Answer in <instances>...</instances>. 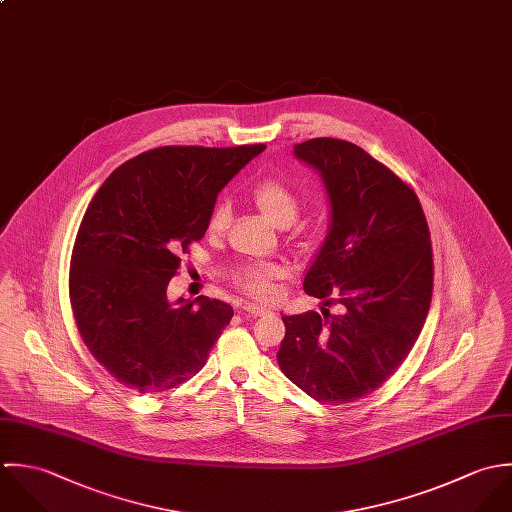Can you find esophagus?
<instances>
[{"instance_id":"1","label":"esophagus","mask_w":512,"mask_h":512,"mask_svg":"<svg viewBox=\"0 0 512 512\" xmlns=\"http://www.w3.org/2000/svg\"><path fill=\"white\" fill-rule=\"evenodd\" d=\"M243 310H245L247 314H251V316H263V314H269V312H271L269 308L259 307V305H253V303H245Z\"/></svg>"}]
</instances>
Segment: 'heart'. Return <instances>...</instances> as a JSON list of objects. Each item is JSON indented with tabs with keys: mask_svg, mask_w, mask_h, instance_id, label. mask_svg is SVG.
Returning a JSON list of instances; mask_svg holds the SVG:
<instances>
[{
	"mask_svg": "<svg viewBox=\"0 0 512 512\" xmlns=\"http://www.w3.org/2000/svg\"><path fill=\"white\" fill-rule=\"evenodd\" d=\"M253 204L275 225L289 227L295 223L301 211L299 194L279 178L261 180L251 192ZM231 221V207L225 200H219L211 207L207 217V229L213 235L225 233ZM277 265H249L237 273V285L255 299H271L275 295V281L281 277Z\"/></svg>",
	"mask_w": 512,
	"mask_h": 512,
	"instance_id": "1",
	"label": "heart"
}]
</instances>
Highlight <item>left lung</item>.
<instances>
[{
	"label": "left lung",
	"instance_id": "1",
	"mask_svg": "<svg viewBox=\"0 0 512 512\" xmlns=\"http://www.w3.org/2000/svg\"><path fill=\"white\" fill-rule=\"evenodd\" d=\"M328 190L330 233L303 289L328 308L283 316V374L320 404L376 392L408 358L431 305L433 251L425 213L388 166L338 138L295 144Z\"/></svg>",
	"mask_w": 512,
	"mask_h": 512
}]
</instances>
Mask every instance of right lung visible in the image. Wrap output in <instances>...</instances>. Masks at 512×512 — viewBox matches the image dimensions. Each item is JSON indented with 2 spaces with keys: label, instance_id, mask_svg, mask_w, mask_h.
I'll return each instance as SVG.
<instances>
[{
  "label": "right lung",
  "instance_id": "obj_1",
  "mask_svg": "<svg viewBox=\"0 0 512 512\" xmlns=\"http://www.w3.org/2000/svg\"><path fill=\"white\" fill-rule=\"evenodd\" d=\"M265 144L160 146L118 166L87 207L73 245L69 299L79 334L104 370L138 394L196 376L233 308L166 291L200 241L221 188Z\"/></svg>",
  "mask_w": 512,
  "mask_h": 512
}]
</instances>
